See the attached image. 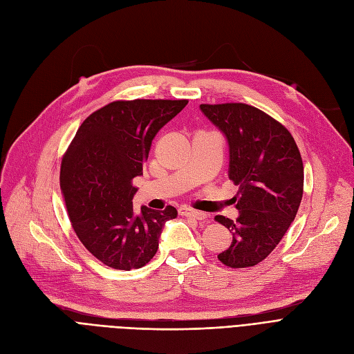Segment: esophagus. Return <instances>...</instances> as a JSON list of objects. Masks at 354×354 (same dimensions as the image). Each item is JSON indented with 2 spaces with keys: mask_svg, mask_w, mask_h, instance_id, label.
Here are the masks:
<instances>
[{
  "mask_svg": "<svg viewBox=\"0 0 354 354\" xmlns=\"http://www.w3.org/2000/svg\"><path fill=\"white\" fill-rule=\"evenodd\" d=\"M178 212H179L180 216H185V217L195 218V220H204L207 217L205 213L198 212V210H194V208H188V207H180Z\"/></svg>",
  "mask_w": 354,
  "mask_h": 354,
  "instance_id": "1",
  "label": "esophagus"
}]
</instances>
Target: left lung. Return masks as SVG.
Here are the masks:
<instances>
[{"instance_id": "1", "label": "left lung", "mask_w": 354, "mask_h": 354, "mask_svg": "<svg viewBox=\"0 0 354 354\" xmlns=\"http://www.w3.org/2000/svg\"><path fill=\"white\" fill-rule=\"evenodd\" d=\"M229 144V179L239 217L214 220L229 229L232 243L217 255L230 268L259 264L276 248L297 214L304 195V162L284 125L246 103L200 104Z\"/></svg>"}]
</instances>
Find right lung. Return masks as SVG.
<instances>
[{
  "label": "right lung",
  "instance_id": "obj_1",
  "mask_svg": "<svg viewBox=\"0 0 354 354\" xmlns=\"http://www.w3.org/2000/svg\"><path fill=\"white\" fill-rule=\"evenodd\" d=\"M188 100H116L87 116L61 163L59 185L73 229L100 263L115 270L146 266L156 255L165 223L178 216L167 205L134 214L133 179L142 175L151 141Z\"/></svg>",
  "mask_w": 354,
  "mask_h": 354
}]
</instances>
